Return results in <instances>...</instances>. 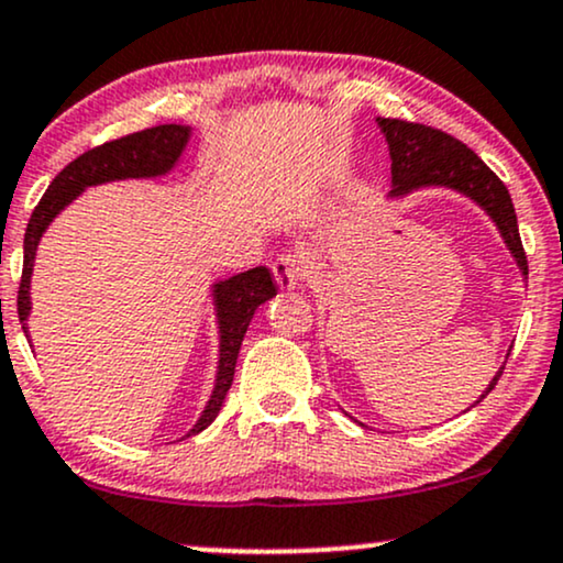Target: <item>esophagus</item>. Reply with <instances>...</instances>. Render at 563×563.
<instances>
[{
  "label": "esophagus",
  "instance_id": "1",
  "mask_svg": "<svg viewBox=\"0 0 563 563\" xmlns=\"http://www.w3.org/2000/svg\"><path fill=\"white\" fill-rule=\"evenodd\" d=\"M305 274H308V261L295 250H287L274 261V279L282 289H295Z\"/></svg>",
  "mask_w": 563,
  "mask_h": 563
}]
</instances>
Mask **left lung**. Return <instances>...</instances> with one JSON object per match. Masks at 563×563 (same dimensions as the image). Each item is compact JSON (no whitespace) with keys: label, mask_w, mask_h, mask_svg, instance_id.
<instances>
[{"label":"left lung","mask_w":563,"mask_h":563,"mask_svg":"<svg viewBox=\"0 0 563 563\" xmlns=\"http://www.w3.org/2000/svg\"><path fill=\"white\" fill-rule=\"evenodd\" d=\"M378 124L386 135L388 154H391V196H405L415 187L426 185H446L464 192L477 206H483L488 217L496 221L504 242L517 258V266L527 276V255L522 240H519L515 203H511L506 185L483 164V158L462 141H456L454 135L428 128V124L391 120V117H378ZM504 365L496 373V378L490 380L488 391H494L504 373Z\"/></svg>","instance_id":"8db88e82"}]
</instances>
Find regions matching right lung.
<instances>
[{
	"mask_svg": "<svg viewBox=\"0 0 563 563\" xmlns=\"http://www.w3.org/2000/svg\"><path fill=\"white\" fill-rule=\"evenodd\" d=\"M187 137H190V128L183 124H158V128L141 130V133H130L117 141L101 143L96 148L80 154L75 162H69L52 185L46 187L44 198L33 208L31 221L25 229L23 242V276H20L18 289V316L23 321L31 310V297H27V284H31L33 271V255H36V245L57 213L73 200L78 192L86 190L90 185L112 183V179H128V177H158L175 166V162L183 154ZM274 274L266 266L250 268L245 274L232 276V279L219 282L213 287V300H217L219 313V329H221V357H219V373H217V388H213L211 399L200 415V420L192 426L187 435H196L200 430L211 426L213 418L219 415L221 405H224L229 386L234 378V365H238L240 344L245 336L250 318H253L258 305H263L276 295ZM27 334V331H25Z\"/></svg>",
	"mask_w": 563,
	"mask_h": 563,
	"instance_id": "obj_1",
	"label": "right lung"
}]
</instances>
